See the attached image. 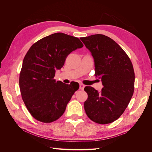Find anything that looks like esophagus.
Wrapping results in <instances>:
<instances>
[{
  "instance_id": "34e87169",
  "label": "esophagus",
  "mask_w": 152,
  "mask_h": 152,
  "mask_svg": "<svg viewBox=\"0 0 152 152\" xmlns=\"http://www.w3.org/2000/svg\"><path fill=\"white\" fill-rule=\"evenodd\" d=\"M85 86L83 84H80V89L83 90L84 89Z\"/></svg>"
}]
</instances>
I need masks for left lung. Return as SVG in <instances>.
I'll list each match as a JSON object with an SVG mask.
<instances>
[{
  "instance_id": "8db88e82",
  "label": "left lung",
  "mask_w": 152,
  "mask_h": 152,
  "mask_svg": "<svg viewBox=\"0 0 152 152\" xmlns=\"http://www.w3.org/2000/svg\"><path fill=\"white\" fill-rule=\"evenodd\" d=\"M80 40L91 53L95 76L102 79L103 86L100 93L91 86L85 87L88 95L84 102L85 112L96 123H112L125 111L134 93L132 64L120 45L107 36L96 34Z\"/></svg>"
}]
</instances>
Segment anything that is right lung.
Instances as JSON below:
<instances>
[{
  "instance_id": "add662e5",
  "label": "right lung",
  "mask_w": 152,
  "mask_h": 152,
  "mask_svg": "<svg viewBox=\"0 0 152 152\" xmlns=\"http://www.w3.org/2000/svg\"><path fill=\"white\" fill-rule=\"evenodd\" d=\"M83 46L77 37L55 33L38 40L26 53L20 74V88L26 108L36 120L53 122L65 112L79 85L56 81L55 72L63 66L69 54Z\"/></svg>"
}]
</instances>
